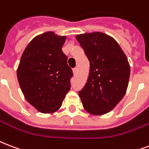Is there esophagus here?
<instances>
[{
  "label": "esophagus",
  "instance_id": "34e87169",
  "mask_svg": "<svg viewBox=\"0 0 149 149\" xmlns=\"http://www.w3.org/2000/svg\"><path fill=\"white\" fill-rule=\"evenodd\" d=\"M72 72H73V73H74V75L77 74V72H78V70H77V68H74V69L72 70Z\"/></svg>",
  "mask_w": 149,
  "mask_h": 149
}]
</instances>
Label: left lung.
I'll return each instance as SVG.
<instances>
[{"mask_svg": "<svg viewBox=\"0 0 149 149\" xmlns=\"http://www.w3.org/2000/svg\"><path fill=\"white\" fill-rule=\"evenodd\" d=\"M90 62L86 84L79 91L84 109L92 115L108 113L124 97L130 68L115 39L101 32L77 35Z\"/></svg>", "mask_w": 149, "mask_h": 149, "instance_id": "left-lung-1", "label": "left lung"}]
</instances>
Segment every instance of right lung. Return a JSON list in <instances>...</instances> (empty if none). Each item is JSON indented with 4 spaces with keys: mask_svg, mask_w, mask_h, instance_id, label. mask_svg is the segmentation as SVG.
Here are the masks:
<instances>
[{
    "mask_svg": "<svg viewBox=\"0 0 149 149\" xmlns=\"http://www.w3.org/2000/svg\"><path fill=\"white\" fill-rule=\"evenodd\" d=\"M65 39L54 32L34 37L22 53L17 70L25 98L43 113L59 109L70 90L73 74L62 50Z\"/></svg>",
    "mask_w": 149,
    "mask_h": 149,
    "instance_id": "1",
    "label": "right lung"
}]
</instances>
